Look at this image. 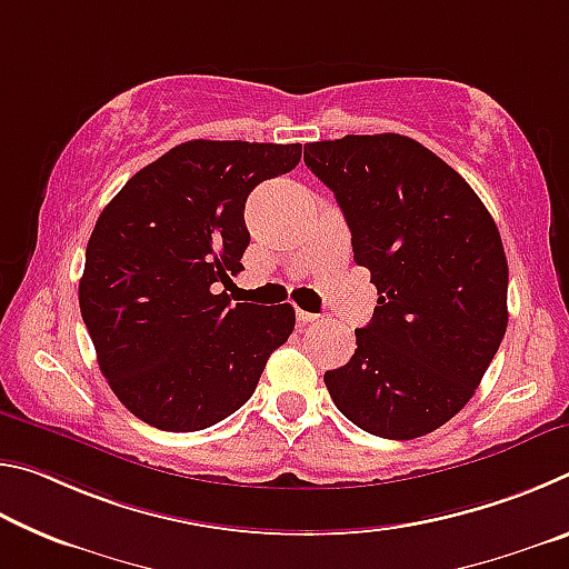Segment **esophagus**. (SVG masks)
Listing matches in <instances>:
<instances>
[{
  "mask_svg": "<svg viewBox=\"0 0 569 569\" xmlns=\"http://www.w3.org/2000/svg\"><path fill=\"white\" fill-rule=\"evenodd\" d=\"M296 321H298V323H313V321H319V316L308 313V311H301V308H296Z\"/></svg>",
  "mask_w": 569,
  "mask_h": 569,
  "instance_id": "esophagus-1",
  "label": "esophagus"
}]
</instances>
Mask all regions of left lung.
<instances>
[{"instance_id": "left-lung-1", "label": "left lung", "mask_w": 569, "mask_h": 569, "mask_svg": "<svg viewBox=\"0 0 569 569\" xmlns=\"http://www.w3.org/2000/svg\"><path fill=\"white\" fill-rule=\"evenodd\" d=\"M303 160L333 190L353 261L379 291L326 389L373 437L429 435L465 409L505 339L509 268L495 220L455 168L407 134L306 142Z\"/></svg>"}]
</instances>
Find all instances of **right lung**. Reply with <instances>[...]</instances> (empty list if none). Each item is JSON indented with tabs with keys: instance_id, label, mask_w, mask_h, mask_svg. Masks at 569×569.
Masks as SVG:
<instances>
[{
	"instance_id": "obj_1",
	"label": "right lung",
	"mask_w": 569,
	"mask_h": 569,
	"mask_svg": "<svg viewBox=\"0 0 569 569\" xmlns=\"http://www.w3.org/2000/svg\"><path fill=\"white\" fill-rule=\"evenodd\" d=\"M298 160V142H182L134 172L94 223L82 321L114 397L150 427L223 421L291 336V303H233L220 286L243 271L250 190Z\"/></svg>"
}]
</instances>
